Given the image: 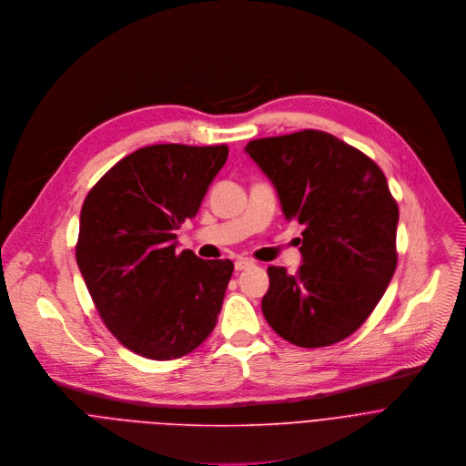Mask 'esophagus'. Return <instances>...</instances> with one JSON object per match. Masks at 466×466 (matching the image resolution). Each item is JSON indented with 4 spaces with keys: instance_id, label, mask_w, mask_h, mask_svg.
Here are the masks:
<instances>
[{
    "instance_id": "1",
    "label": "esophagus",
    "mask_w": 466,
    "mask_h": 466,
    "mask_svg": "<svg viewBox=\"0 0 466 466\" xmlns=\"http://www.w3.org/2000/svg\"><path fill=\"white\" fill-rule=\"evenodd\" d=\"M251 266H253V260H249V258H237V260H235V269H238V271L248 269V268H251Z\"/></svg>"
}]
</instances>
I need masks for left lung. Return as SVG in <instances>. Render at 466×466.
Segmentation results:
<instances>
[{"label": "left lung", "mask_w": 466, "mask_h": 466, "mask_svg": "<svg viewBox=\"0 0 466 466\" xmlns=\"http://www.w3.org/2000/svg\"><path fill=\"white\" fill-rule=\"evenodd\" d=\"M244 150L273 183L285 218L305 226L299 269L268 268V325L307 349L345 339L375 310L397 268L399 208L384 172L319 130L255 139Z\"/></svg>", "instance_id": "obj_1"}]
</instances>
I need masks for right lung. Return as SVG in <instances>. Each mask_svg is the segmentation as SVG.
<instances>
[{"label":"right lung","mask_w":466,"mask_h":466,"mask_svg":"<svg viewBox=\"0 0 466 466\" xmlns=\"http://www.w3.org/2000/svg\"><path fill=\"white\" fill-rule=\"evenodd\" d=\"M228 147L152 145L116 163L80 211L76 264L108 330L150 360L195 350L215 329L233 262L176 251Z\"/></svg>","instance_id":"add662e5"}]
</instances>
